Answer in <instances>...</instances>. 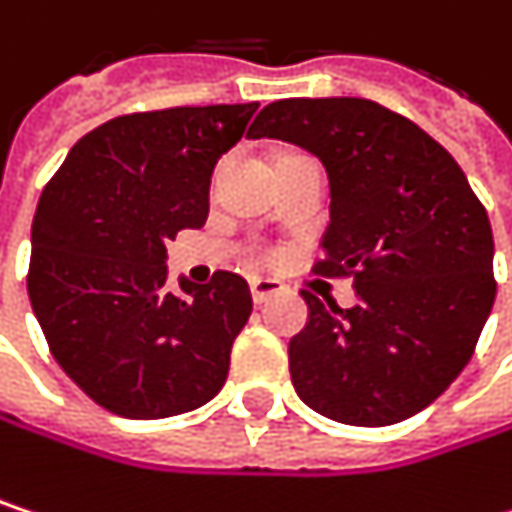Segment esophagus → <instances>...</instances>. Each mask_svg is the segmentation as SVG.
Instances as JSON below:
<instances>
[{"instance_id": "34e87169", "label": "esophagus", "mask_w": 512, "mask_h": 512, "mask_svg": "<svg viewBox=\"0 0 512 512\" xmlns=\"http://www.w3.org/2000/svg\"><path fill=\"white\" fill-rule=\"evenodd\" d=\"M252 299H255L257 305H263L266 299H272L278 290H281V281H275V278H252Z\"/></svg>"}]
</instances>
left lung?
I'll return each instance as SVG.
<instances>
[{
	"label": "left lung",
	"mask_w": 512,
	"mask_h": 512,
	"mask_svg": "<svg viewBox=\"0 0 512 512\" xmlns=\"http://www.w3.org/2000/svg\"><path fill=\"white\" fill-rule=\"evenodd\" d=\"M249 136L320 156L332 222L314 275L356 284L353 308L302 290L308 323L287 350L296 394L353 427L427 409L474 356L495 302L489 216L457 159L361 97L269 103Z\"/></svg>",
	"instance_id": "obj_1"
}]
</instances>
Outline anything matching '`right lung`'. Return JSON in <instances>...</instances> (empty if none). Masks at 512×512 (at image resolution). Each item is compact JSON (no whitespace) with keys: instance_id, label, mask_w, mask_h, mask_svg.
Instances as JSON below:
<instances>
[{"instance_id":"obj_1","label":"right lung","mask_w":512,"mask_h":512,"mask_svg":"<svg viewBox=\"0 0 512 512\" xmlns=\"http://www.w3.org/2000/svg\"><path fill=\"white\" fill-rule=\"evenodd\" d=\"M257 103L112 118L82 136L32 222L29 299L52 358L103 409L168 418L213 400L252 314L246 278L168 290L165 243L201 228L210 174Z\"/></svg>"}]
</instances>
